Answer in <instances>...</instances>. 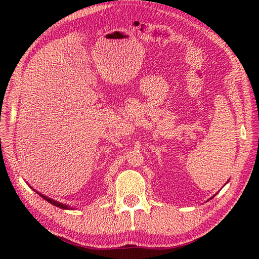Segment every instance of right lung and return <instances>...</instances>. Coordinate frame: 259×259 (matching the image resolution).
<instances>
[{
    "label": "right lung",
    "mask_w": 259,
    "mask_h": 259,
    "mask_svg": "<svg viewBox=\"0 0 259 259\" xmlns=\"http://www.w3.org/2000/svg\"><path fill=\"white\" fill-rule=\"evenodd\" d=\"M36 193H38V192H36ZM38 194H40L44 200H46L49 203H51V204H53V205H55V206H58V207H60V208H65V209H69V208H70L68 205L62 204V203H59V202H57V201H54V200H52V199H50V198H48V197H45V195H43V194H41V193H38Z\"/></svg>",
    "instance_id": "obj_1"
}]
</instances>
